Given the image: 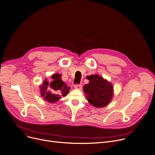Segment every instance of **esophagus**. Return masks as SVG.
<instances>
[{
	"instance_id": "34e87169",
	"label": "esophagus",
	"mask_w": 155,
	"mask_h": 155,
	"mask_svg": "<svg viewBox=\"0 0 155 155\" xmlns=\"http://www.w3.org/2000/svg\"><path fill=\"white\" fill-rule=\"evenodd\" d=\"M74 87H75V88L81 90V89H82V86L81 84H75V85H74Z\"/></svg>"
}]
</instances>
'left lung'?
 I'll list each match as a JSON object with an SVG mask.
<instances>
[{
	"label": "left lung",
	"instance_id": "1",
	"mask_svg": "<svg viewBox=\"0 0 155 155\" xmlns=\"http://www.w3.org/2000/svg\"><path fill=\"white\" fill-rule=\"evenodd\" d=\"M89 83L84 86V91L88 101L96 107H102L109 104L113 96V87L97 75L88 76Z\"/></svg>",
	"mask_w": 155,
	"mask_h": 155
}]
</instances>
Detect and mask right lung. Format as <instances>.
<instances>
[{"mask_svg": "<svg viewBox=\"0 0 155 155\" xmlns=\"http://www.w3.org/2000/svg\"><path fill=\"white\" fill-rule=\"evenodd\" d=\"M61 75L56 73L51 76V82H49L47 79L40 87L41 96L45 101L50 103L58 101L61 97L66 96L69 92V87L67 86L63 81L61 80Z\"/></svg>", "mask_w": 155, "mask_h": 155, "instance_id": "obj_1", "label": "right lung"}]
</instances>
